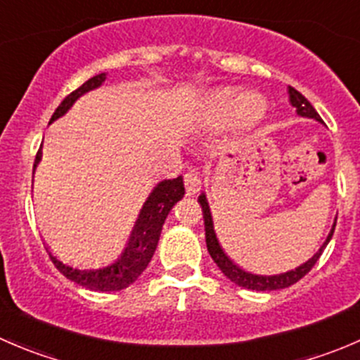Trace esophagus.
Instances as JSON below:
<instances>
[{
  "instance_id": "esophagus-1",
  "label": "esophagus",
  "mask_w": 360,
  "mask_h": 360,
  "mask_svg": "<svg viewBox=\"0 0 360 360\" xmlns=\"http://www.w3.org/2000/svg\"><path fill=\"white\" fill-rule=\"evenodd\" d=\"M184 186H186V193L188 195H195L200 191L202 188V179L200 176H198L197 172H188L186 176H184Z\"/></svg>"
}]
</instances>
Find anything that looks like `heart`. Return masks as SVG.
<instances>
[{
  "instance_id": "b5f03b06",
  "label": "heart",
  "mask_w": 360,
  "mask_h": 360,
  "mask_svg": "<svg viewBox=\"0 0 360 360\" xmlns=\"http://www.w3.org/2000/svg\"><path fill=\"white\" fill-rule=\"evenodd\" d=\"M216 106L221 116L224 118H240L249 116L252 120H259L264 112L263 101L257 96L238 92V90H223L216 96Z\"/></svg>"
}]
</instances>
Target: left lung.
Wrapping results in <instances>:
<instances>
[{
	"label": "left lung",
	"instance_id": "1",
	"mask_svg": "<svg viewBox=\"0 0 360 360\" xmlns=\"http://www.w3.org/2000/svg\"><path fill=\"white\" fill-rule=\"evenodd\" d=\"M288 92H289V101H291L292 108L296 110L297 115L303 116V118H311L319 123H324L322 122L321 116H319V112L315 111V108L311 106L307 99H304V96H301L296 89H292V86H289ZM198 202H200L202 210H203L205 242H207V250H209L210 257H212L214 263L219 266V270L223 271V274L226 275V277L230 278L233 284L240 285V288H245V289H252V291H277V289H285V288H289V285L296 284L300 278H303L304 275H307L308 271L314 268V264L317 263L319 257H321V254L324 252L326 245H328L329 240H331L333 233H335L336 219H335V223H333V228H331V231H329L328 238H326L324 244L321 245V249H319L317 252L310 257V259L304 261L303 264H300V266L294 268V270L284 271V274H278V275H256V274H250V271H245V270H242V268H238L237 264H235L233 261L226 256V252H224L223 248H221L219 240H217L216 231H214L212 214H210V207H209V202H207L205 193H202L200 197H198Z\"/></svg>",
	"mask_w": 360,
	"mask_h": 360
}]
</instances>
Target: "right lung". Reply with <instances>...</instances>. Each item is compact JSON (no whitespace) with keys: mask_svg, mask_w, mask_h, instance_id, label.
Wrapping results in <instances>:
<instances>
[{"mask_svg":"<svg viewBox=\"0 0 360 360\" xmlns=\"http://www.w3.org/2000/svg\"><path fill=\"white\" fill-rule=\"evenodd\" d=\"M106 82V72L96 75L90 78L89 82L83 83L79 89L71 92L63 103L59 104L56 112L50 118V123L56 122L57 118L64 116L71 110L72 104L85 96L90 90L99 89L103 83ZM39 160H41V151H38L34 160V169L38 167ZM184 197V183L183 176L176 177V179H163L160 181L146 202L143 203L137 216L136 224H134L132 231H130L129 242H127L125 249L122 250L118 257L112 261L108 266L101 268H72L69 264H64L63 261L57 259L53 254H49L52 263L56 264L57 270L64 275V277L72 281L75 284L83 285V288L90 289V291H122L127 289L130 284L137 281L141 274L146 270L150 264L151 257H153L155 250H157L160 233H162V226L165 223L167 216H169L170 209L176 205L181 198Z\"/></svg>","mask_w":360,"mask_h":360,"instance_id":"add662e5","label":"right lung"}]
</instances>
